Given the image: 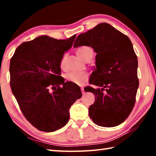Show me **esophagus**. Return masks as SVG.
I'll return each mask as SVG.
<instances>
[{"label":"esophagus","mask_w":156,"mask_h":156,"mask_svg":"<svg viewBox=\"0 0 156 156\" xmlns=\"http://www.w3.org/2000/svg\"><path fill=\"white\" fill-rule=\"evenodd\" d=\"M81 92H82V94H83V95L85 94V91H84L83 88H81Z\"/></svg>","instance_id":"esophagus-1"}]
</instances>
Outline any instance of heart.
I'll return each instance as SVG.
<instances>
[{
  "instance_id": "b5f03b06",
  "label": "heart",
  "mask_w": 156,
  "mask_h": 156,
  "mask_svg": "<svg viewBox=\"0 0 156 156\" xmlns=\"http://www.w3.org/2000/svg\"><path fill=\"white\" fill-rule=\"evenodd\" d=\"M76 54L80 58L84 61L87 62L90 60L94 54V51L91 47L87 46L80 47L76 50ZM66 64V56H64L61 60H60V67L62 69H64L65 68ZM65 78L66 80L69 82H71L77 85H83V84L86 83L89 79V75L87 73L81 72H69L65 74Z\"/></svg>"
}]
</instances>
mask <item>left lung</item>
<instances>
[{"label": "left lung", "instance_id": "1", "mask_svg": "<svg viewBox=\"0 0 156 156\" xmlns=\"http://www.w3.org/2000/svg\"><path fill=\"white\" fill-rule=\"evenodd\" d=\"M91 47L97 55L86 91L95 95L89 115L96 125L113 127L122 123L132 112L139 86L138 58L127 36L108 23H100L79 35L73 47ZM85 91V90H84Z\"/></svg>", "mask_w": 156, "mask_h": 156}]
</instances>
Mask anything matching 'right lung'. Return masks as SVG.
Segmentation results:
<instances>
[{
	"mask_svg": "<svg viewBox=\"0 0 156 156\" xmlns=\"http://www.w3.org/2000/svg\"><path fill=\"white\" fill-rule=\"evenodd\" d=\"M76 36H38L18 46L10 60L12 93L26 119L40 131H55L67 125L70 107L82 96L78 85L60 76V60Z\"/></svg>",
	"mask_w": 156,
	"mask_h": 156,
	"instance_id": "1",
	"label": "right lung"
}]
</instances>
